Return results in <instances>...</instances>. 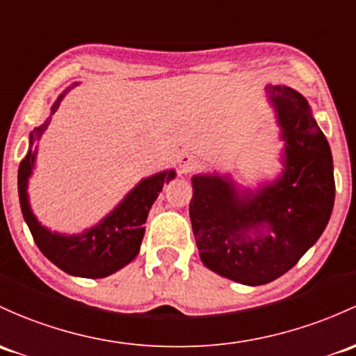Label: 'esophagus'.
Returning a JSON list of instances; mask_svg holds the SVG:
<instances>
[{
	"label": "esophagus",
	"mask_w": 356,
	"mask_h": 356,
	"mask_svg": "<svg viewBox=\"0 0 356 356\" xmlns=\"http://www.w3.org/2000/svg\"><path fill=\"white\" fill-rule=\"evenodd\" d=\"M177 163H179V170L182 172V174H188L196 165V159H194L193 155H191L189 152H181L177 156Z\"/></svg>",
	"instance_id": "1"
}]
</instances>
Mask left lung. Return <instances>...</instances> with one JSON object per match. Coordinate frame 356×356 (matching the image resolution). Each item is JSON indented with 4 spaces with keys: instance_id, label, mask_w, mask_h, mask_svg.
Wrapping results in <instances>:
<instances>
[{
    "instance_id": "obj_1",
    "label": "left lung",
    "mask_w": 356,
    "mask_h": 356,
    "mask_svg": "<svg viewBox=\"0 0 356 356\" xmlns=\"http://www.w3.org/2000/svg\"><path fill=\"white\" fill-rule=\"evenodd\" d=\"M285 140L282 177L238 194L222 175H194L189 216L203 264L242 285L285 275L317 242L334 204L331 148L309 102L290 87H268Z\"/></svg>"
}]
</instances>
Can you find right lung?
I'll return each mask as SVG.
<instances>
[{"mask_svg": "<svg viewBox=\"0 0 356 356\" xmlns=\"http://www.w3.org/2000/svg\"><path fill=\"white\" fill-rule=\"evenodd\" d=\"M65 93H61L54 102L51 109L52 114L59 107ZM47 124L49 119L42 126L33 129V133H30V147L33 145V138L39 140ZM35 153L37 149L32 152L30 148L27 156L18 167V196H20L24 218L40 252L59 269L81 278H106L131 263L140 252L145 235L143 225L147 222L149 208L155 203L163 184L175 177V172L163 170L143 179L95 227L88 228L80 235H63L40 225L30 209L27 184L35 163Z\"/></svg>", "mask_w": 356, "mask_h": 356, "instance_id": "right-lung-1", "label": "right lung"}]
</instances>
